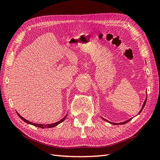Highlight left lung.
<instances>
[{
	"instance_id": "obj_1",
	"label": "left lung",
	"mask_w": 160,
	"mask_h": 160,
	"mask_svg": "<svg viewBox=\"0 0 160 160\" xmlns=\"http://www.w3.org/2000/svg\"><path fill=\"white\" fill-rule=\"evenodd\" d=\"M143 95H144V97H145V99H144L143 101L142 102V104L140 103L139 107V109H138V113H135V115H134V116H133V117H132V116H129V118H128V119L126 118V119H125L123 120V121H122V120H118V119H117V122H115V121H114V120H113V121L109 120V119H111L109 118V119H107L106 118H105L104 116L102 115V114H101V115H100L101 119H102L104 120V121H105V122H108V123H111V124L115 125H124V124H125V123H128V122H130V121L132 120L133 118L136 117V116H138V115H139L140 113H141V112L143 111V108H144V107H145V105H146V101H147V88H146V91H145V94H143Z\"/></svg>"
}]
</instances>
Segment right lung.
<instances>
[{
	"instance_id": "obj_1",
	"label": "right lung",
	"mask_w": 160,
	"mask_h": 160,
	"mask_svg": "<svg viewBox=\"0 0 160 160\" xmlns=\"http://www.w3.org/2000/svg\"><path fill=\"white\" fill-rule=\"evenodd\" d=\"M15 111H16L17 115H18V117L20 118L22 120H23L24 122L28 123V124H31V125H34V126H36V127H38V128H50L55 127L56 125H57L58 124H59L60 123L63 122V121L66 119L67 116V113H65V115L62 116V118L59 119L57 121H56V122H51V123H42V122H33V121L27 119L26 118L23 117V115H22L20 113H19L18 111H17V109H15Z\"/></svg>"
}]
</instances>
